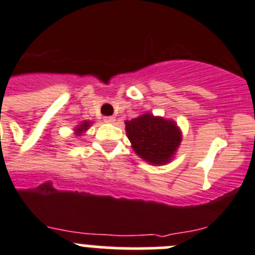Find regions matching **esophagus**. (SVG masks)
<instances>
[{
  "instance_id": "34e87169",
  "label": "esophagus",
  "mask_w": 255,
  "mask_h": 255,
  "mask_svg": "<svg viewBox=\"0 0 255 255\" xmlns=\"http://www.w3.org/2000/svg\"><path fill=\"white\" fill-rule=\"evenodd\" d=\"M103 121L107 124H115V121H116V117L115 116H106L105 119H103Z\"/></svg>"
}]
</instances>
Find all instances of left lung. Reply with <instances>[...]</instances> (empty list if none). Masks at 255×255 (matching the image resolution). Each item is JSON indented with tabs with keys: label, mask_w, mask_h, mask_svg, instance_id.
Returning a JSON list of instances; mask_svg holds the SVG:
<instances>
[{
	"label": "left lung",
	"mask_w": 255,
	"mask_h": 255,
	"mask_svg": "<svg viewBox=\"0 0 255 255\" xmlns=\"http://www.w3.org/2000/svg\"><path fill=\"white\" fill-rule=\"evenodd\" d=\"M125 130L132 150L152 166L170 163L182 140L175 121L150 112L125 121Z\"/></svg>",
	"instance_id": "8db88e82"
}]
</instances>
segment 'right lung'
Segmentation results:
<instances>
[{
  "label": "right lung",
  "instance_id": "1",
  "mask_svg": "<svg viewBox=\"0 0 255 255\" xmlns=\"http://www.w3.org/2000/svg\"><path fill=\"white\" fill-rule=\"evenodd\" d=\"M93 125V121H89V120H83L82 123L79 124L78 126H76L75 129H74V134L76 135V136H82L84 132H87V130L91 128V126Z\"/></svg>",
  "mask_w": 255,
  "mask_h": 255
}]
</instances>
